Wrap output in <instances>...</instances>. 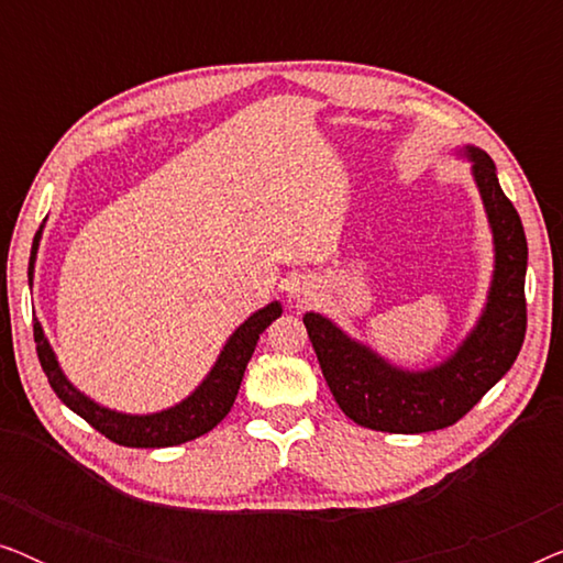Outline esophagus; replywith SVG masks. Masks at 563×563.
Segmentation results:
<instances>
[{
  "instance_id": "esophagus-1",
  "label": "esophagus",
  "mask_w": 563,
  "mask_h": 563,
  "mask_svg": "<svg viewBox=\"0 0 563 563\" xmlns=\"http://www.w3.org/2000/svg\"><path fill=\"white\" fill-rule=\"evenodd\" d=\"M302 295H307V291H299V289L291 291V297H295V299H302Z\"/></svg>"
}]
</instances>
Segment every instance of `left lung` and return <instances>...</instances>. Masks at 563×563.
I'll return each mask as SVG.
<instances>
[{"instance_id": "1", "label": "left lung", "mask_w": 563, "mask_h": 563, "mask_svg": "<svg viewBox=\"0 0 563 563\" xmlns=\"http://www.w3.org/2000/svg\"><path fill=\"white\" fill-rule=\"evenodd\" d=\"M468 153L495 233V279L479 325L445 364L399 372L322 314H305L307 335L338 407L364 428L412 435L453 426L510 372L526 341V230L499 189L495 161L479 148Z\"/></svg>"}]
</instances>
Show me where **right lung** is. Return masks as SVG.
Wrapping results in <instances>:
<instances>
[{
  "instance_id": "1",
  "label": "right lung",
  "mask_w": 563,
  "mask_h": 563,
  "mask_svg": "<svg viewBox=\"0 0 563 563\" xmlns=\"http://www.w3.org/2000/svg\"><path fill=\"white\" fill-rule=\"evenodd\" d=\"M37 241H41V230L35 233L33 256H30V266H27L30 284H33V261H35ZM279 314H282L279 302H272L268 307H264V310L251 314V318L245 320L233 335H230V341L220 353L218 364L212 366L210 376L199 384L195 395L184 399L181 405L172 407V410H164L156 415H122L91 402L89 397H84L81 391H76L71 384H68L64 372L58 368V361L53 356L48 341L43 338L41 322H35L33 333H35L37 358H41L43 372L48 376V384L68 410L81 415L91 428L99 430L104 438H110L112 443L128 445V449H166V445H179L210 433V430L225 418L230 407L235 402L238 389H241L245 366H249V361L253 356L258 335L264 333V330L272 325Z\"/></svg>"
}]
</instances>
